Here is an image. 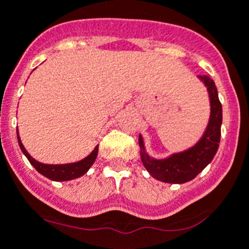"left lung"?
<instances>
[{"label": "left lung", "instance_id": "1", "mask_svg": "<svg viewBox=\"0 0 249 249\" xmlns=\"http://www.w3.org/2000/svg\"><path fill=\"white\" fill-rule=\"evenodd\" d=\"M197 77L206 86L211 109L206 129L195 145L184 152L174 153L168 158L156 159L145 152L144 141L142 134H140L141 160L154 179L170 184L190 181L211 163L217 152L222 124V106L218 100L217 88L209 75H200Z\"/></svg>", "mask_w": 249, "mask_h": 249}]
</instances>
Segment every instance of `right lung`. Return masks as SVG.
I'll return each mask as SVG.
<instances>
[{
  "label": "right lung",
  "mask_w": 249,
  "mask_h": 249,
  "mask_svg": "<svg viewBox=\"0 0 249 249\" xmlns=\"http://www.w3.org/2000/svg\"><path fill=\"white\" fill-rule=\"evenodd\" d=\"M17 140H18V144H19L20 150H22L24 156L27 157L29 163L36 168V172L40 173L42 175H44V177L48 178V179L54 180V181H68V180H72V179H76V178L83 177L84 174L88 173V170L90 169L91 165L95 163L97 157V152H99V145H96V147L93 148L92 152H91L86 158L81 159V160L76 161V163L43 164L40 163V161L36 160V159H34L33 157H31V154L27 152L24 145L22 144V141H20L19 138L18 128H17Z\"/></svg>",
  "instance_id": "1"
}]
</instances>
